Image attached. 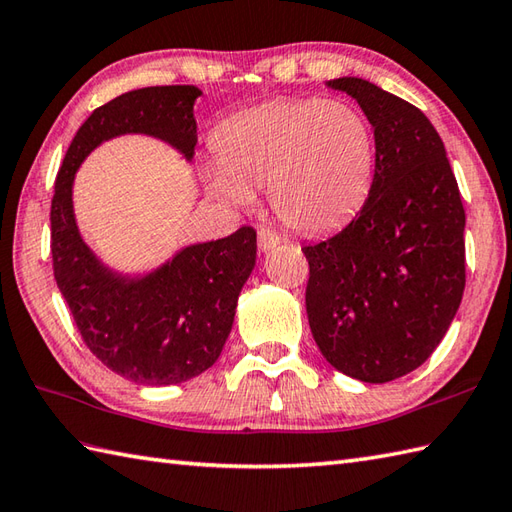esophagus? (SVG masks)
<instances>
[{
  "mask_svg": "<svg viewBox=\"0 0 512 512\" xmlns=\"http://www.w3.org/2000/svg\"><path fill=\"white\" fill-rule=\"evenodd\" d=\"M280 243H282V238L276 232L267 230V227H260V230H258V249H260V252H271V249H276Z\"/></svg>",
  "mask_w": 512,
  "mask_h": 512,
  "instance_id": "34e87169",
  "label": "esophagus"
}]
</instances>
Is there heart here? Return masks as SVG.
<instances>
[{
    "instance_id": "b5f03b06",
    "label": "heart",
    "mask_w": 512,
    "mask_h": 512,
    "mask_svg": "<svg viewBox=\"0 0 512 512\" xmlns=\"http://www.w3.org/2000/svg\"><path fill=\"white\" fill-rule=\"evenodd\" d=\"M217 164L203 170L206 190L247 208L269 186L271 208L287 227L326 234L366 203L377 140L361 109L344 100L285 98L225 120L214 135Z\"/></svg>"
}]
</instances>
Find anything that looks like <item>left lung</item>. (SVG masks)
Listing matches in <instances>:
<instances>
[{
    "label": "left lung",
    "mask_w": 512,
    "mask_h": 512,
    "mask_svg": "<svg viewBox=\"0 0 512 512\" xmlns=\"http://www.w3.org/2000/svg\"><path fill=\"white\" fill-rule=\"evenodd\" d=\"M326 87L359 102L377 164L357 217L302 247L306 315L335 370L388 383L423 366L458 313L467 219L445 144L423 111L357 76Z\"/></svg>",
    "instance_id": "8db88e82"
}]
</instances>
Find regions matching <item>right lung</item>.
<instances>
[{
	"mask_svg": "<svg viewBox=\"0 0 512 512\" xmlns=\"http://www.w3.org/2000/svg\"><path fill=\"white\" fill-rule=\"evenodd\" d=\"M195 85L144 87L98 107L78 129L54 184L50 212L54 278L87 348L120 377L175 385L214 366L230 337L238 295L256 267V232L179 247L146 271L107 265L78 230L74 181L102 142L149 135L192 162Z\"/></svg>",
	"mask_w": 512,
	"mask_h": 512,
	"instance_id": "right-lung-1",
	"label": "right lung"
}]
</instances>
